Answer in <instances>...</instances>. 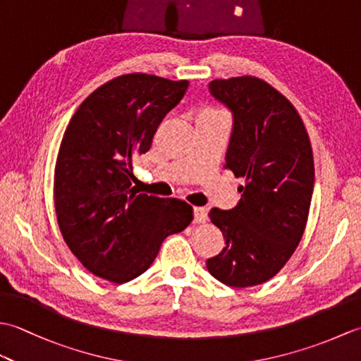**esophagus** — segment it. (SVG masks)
<instances>
[{
    "mask_svg": "<svg viewBox=\"0 0 361 361\" xmlns=\"http://www.w3.org/2000/svg\"><path fill=\"white\" fill-rule=\"evenodd\" d=\"M206 220H208V212H206V209L200 208V206L194 208V221H195V224H204Z\"/></svg>",
    "mask_w": 361,
    "mask_h": 361,
    "instance_id": "obj_1",
    "label": "esophagus"
}]
</instances>
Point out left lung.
<instances>
[{"instance_id":"obj_1","label":"left lung","mask_w":361,"mask_h":361,"mask_svg":"<svg viewBox=\"0 0 361 361\" xmlns=\"http://www.w3.org/2000/svg\"><path fill=\"white\" fill-rule=\"evenodd\" d=\"M209 93L233 113L225 167L245 185L233 209L209 212L225 248L206 267L229 287L257 286L279 273L304 234L315 183L312 145L295 106L267 82L216 79Z\"/></svg>"}]
</instances>
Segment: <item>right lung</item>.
Masks as SVG:
<instances>
[{"label": "right lung", "mask_w": 361, "mask_h": 361, "mask_svg": "<svg viewBox=\"0 0 361 361\" xmlns=\"http://www.w3.org/2000/svg\"><path fill=\"white\" fill-rule=\"evenodd\" d=\"M188 80L133 73L104 83L66 127L54 173L59 228L73 255L99 278L124 283L155 260L167 235L192 221L178 198L140 194L130 167L152 145Z\"/></svg>", "instance_id": "obj_1"}]
</instances>
